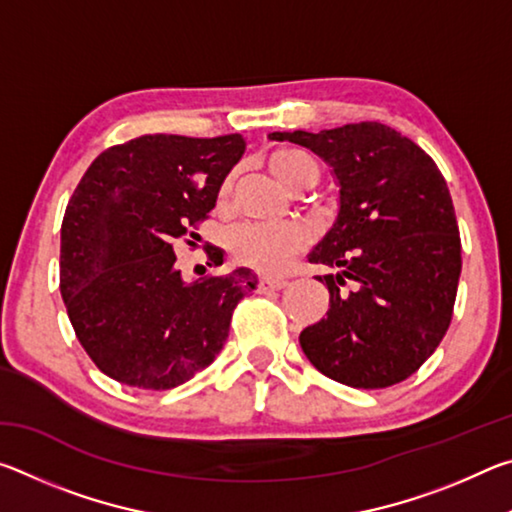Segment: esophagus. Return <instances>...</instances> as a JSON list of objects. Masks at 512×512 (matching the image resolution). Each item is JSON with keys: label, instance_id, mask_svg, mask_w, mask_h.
Returning <instances> with one entry per match:
<instances>
[{"label": "esophagus", "instance_id": "obj_1", "mask_svg": "<svg viewBox=\"0 0 512 512\" xmlns=\"http://www.w3.org/2000/svg\"><path fill=\"white\" fill-rule=\"evenodd\" d=\"M287 287V282L284 280H271V277H262V280L257 282V291L259 293H271V291H280Z\"/></svg>", "mask_w": 512, "mask_h": 512}]
</instances>
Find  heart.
Returning <instances> with one entry per match:
<instances>
[{"mask_svg": "<svg viewBox=\"0 0 512 512\" xmlns=\"http://www.w3.org/2000/svg\"><path fill=\"white\" fill-rule=\"evenodd\" d=\"M268 169L289 192H305L320 178L316 158L298 146H277L266 158ZM232 192V176L219 187V203H225ZM305 244V232L296 223L280 225H239L230 232L228 250L237 264L253 268L257 273L277 275L291 264Z\"/></svg>", "mask_w": 512, "mask_h": 512, "instance_id": "1", "label": "heart"}]
</instances>
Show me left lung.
Here are the masks:
<instances>
[{
	"instance_id": "left-lung-1",
	"label": "left lung",
	"mask_w": 512,
	"mask_h": 512,
	"mask_svg": "<svg viewBox=\"0 0 512 512\" xmlns=\"http://www.w3.org/2000/svg\"><path fill=\"white\" fill-rule=\"evenodd\" d=\"M334 169L341 210L311 264L329 309L302 329V352L329 379L386 388L411 377L443 341L461 277V237L443 173L409 137L379 121L271 133Z\"/></svg>"
}]
</instances>
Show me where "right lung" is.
<instances>
[{
	"instance_id": "obj_1",
	"label": "right lung",
	"mask_w": 512,
	"mask_h": 512,
	"mask_svg": "<svg viewBox=\"0 0 512 512\" xmlns=\"http://www.w3.org/2000/svg\"><path fill=\"white\" fill-rule=\"evenodd\" d=\"M241 135H142L85 171L60 228V296L76 339L119 384L167 391L210 366L255 275L183 282L176 244L194 246ZM223 262H214L219 266Z\"/></svg>"
}]
</instances>
